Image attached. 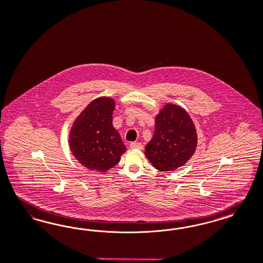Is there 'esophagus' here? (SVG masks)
<instances>
[{"label": "esophagus", "mask_w": 263, "mask_h": 263, "mask_svg": "<svg viewBox=\"0 0 263 263\" xmlns=\"http://www.w3.org/2000/svg\"><path fill=\"white\" fill-rule=\"evenodd\" d=\"M129 146L132 149H143V145L141 143H131Z\"/></svg>", "instance_id": "34e87169"}]
</instances>
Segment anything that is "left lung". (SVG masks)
Segmentation results:
<instances>
[{"label": "left lung", "instance_id": "8db88e82", "mask_svg": "<svg viewBox=\"0 0 263 263\" xmlns=\"http://www.w3.org/2000/svg\"><path fill=\"white\" fill-rule=\"evenodd\" d=\"M154 136L145 145V157L161 172L183 166L197 147V132L189 112L166 103L155 116Z\"/></svg>", "mask_w": 263, "mask_h": 263}]
</instances>
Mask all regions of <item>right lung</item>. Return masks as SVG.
I'll return each mask as SVG.
<instances>
[{
  "label": "right lung",
  "instance_id": "right-lung-1",
  "mask_svg": "<svg viewBox=\"0 0 263 263\" xmlns=\"http://www.w3.org/2000/svg\"><path fill=\"white\" fill-rule=\"evenodd\" d=\"M115 100L102 96L91 101L72 122L69 146L74 158L90 171L104 173L116 166L126 152L112 125Z\"/></svg>",
  "mask_w": 263,
  "mask_h": 263
}]
</instances>
